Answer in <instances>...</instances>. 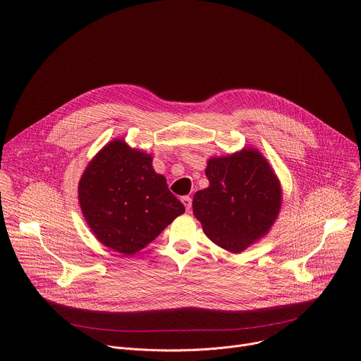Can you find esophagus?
I'll return each instance as SVG.
<instances>
[{
	"label": "esophagus",
	"mask_w": 361,
	"mask_h": 361,
	"mask_svg": "<svg viewBox=\"0 0 361 361\" xmlns=\"http://www.w3.org/2000/svg\"><path fill=\"white\" fill-rule=\"evenodd\" d=\"M181 202L184 204V207H185V210H187V212H190V210H191V204H192L191 197H188V195L181 197Z\"/></svg>",
	"instance_id": "1"
}]
</instances>
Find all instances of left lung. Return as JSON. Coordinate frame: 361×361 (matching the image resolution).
<instances>
[{
  "instance_id": "1",
  "label": "left lung",
  "mask_w": 361,
  "mask_h": 361,
  "mask_svg": "<svg viewBox=\"0 0 361 361\" xmlns=\"http://www.w3.org/2000/svg\"><path fill=\"white\" fill-rule=\"evenodd\" d=\"M205 176L210 185L194 194L192 213L213 243L240 252L270 230L279 216L281 188L259 151L212 159Z\"/></svg>"
}]
</instances>
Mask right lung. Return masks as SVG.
<instances>
[{
    "instance_id": "add662e5",
    "label": "right lung",
    "mask_w": 361,
    "mask_h": 361,
    "mask_svg": "<svg viewBox=\"0 0 361 361\" xmlns=\"http://www.w3.org/2000/svg\"><path fill=\"white\" fill-rule=\"evenodd\" d=\"M151 163V156L117 140L97 154L78 185L81 210L95 237L126 255L156 240L185 212Z\"/></svg>"
}]
</instances>
